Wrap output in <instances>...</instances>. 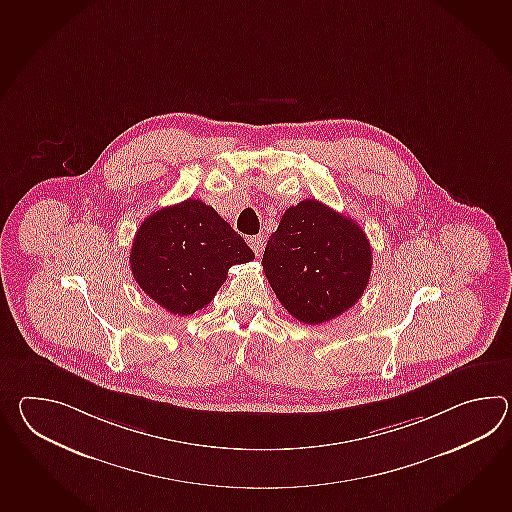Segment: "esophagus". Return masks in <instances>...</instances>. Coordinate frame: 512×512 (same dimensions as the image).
Instances as JSON below:
<instances>
[{"label": "esophagus", "instance_id": "1", "mask_svg": "<svg viewBox=\"0 0 512 512\" xmlns=\"http://www.w3.org/2000/svg\"><path fill=\"white\" fill-rule=\"evenodd\" d=\"M248 244H250L251 250L253 253L257 255V257H261L262 253H264V239L262 237H248Z\"/></svg>", "mask_w": 512, "mask_h": 512}]
</instances>
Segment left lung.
Listing matches in <instances>:
<instances>
[{
	"label": "left lung",
	"instance_id": "1",
	"mask_svg": "<svg viewBox=\"0 0 512 512\" xmlns=\"http://www.w3.org/2000/svg\"><path fill=\"white\" fill-rule=\"evenodd\" d=\"M373 266L362 228L316 200L284 211L266 244L262 268L277 299L294 318L318 325L364 296Z\"/></svg>",
	"mask_w": 512,
	"mask_h": 512
}]
</instances>
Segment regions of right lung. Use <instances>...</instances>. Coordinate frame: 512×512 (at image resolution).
<instances>
[{
    "label": "right lung",
    "instance_id": "1",
    "mask_svg": "<svg viewBox=\"0 0 512 512\" xmlns=\"http://www.w3.org/2000/svg\"><path fill=\"white\" fill-rule=\"evenodd\" d=\"M253 259L248 244L211 205L187 198L143 220L130 268L139 288L159 307L191 316L211 303L233 264Z\"/></svg>",
    "mask_w": 512,
    "mask_h": 512
}]
</instances>
